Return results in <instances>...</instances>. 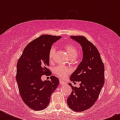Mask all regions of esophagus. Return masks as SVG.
<instances>
[{
	"label": "esophagus",
	"mask_w": 120,
	"mask_h": 120,
	"mask_svg": "<svg viewBox=\"0 0 120 120\" xmlns=\"http://www.w3.org/2000/svg\"><path fill=\"white\" fill-rule=\"evenodd\" d=\"M66 83L64 81H63L62 80H60V85H64V84H65Z\"/></svg>",
	"instance_id": "34e87169"
}]
</instances>
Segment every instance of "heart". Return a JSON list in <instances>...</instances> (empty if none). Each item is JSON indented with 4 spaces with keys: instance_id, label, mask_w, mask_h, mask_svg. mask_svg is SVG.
<instances>
[{
    "instance_id": "obj_1",
    "label": "heart",
    "mask_w": 120,
    "mask_h": 120,
    "mask_svg": "<svg viewBox=\"0 0 120 120\" xmlns=\"http://www.w3.org/2000/svg\"><path fill=\"white\" fill-rule=\"evenodd\" d=\"M67 52L71 58H74L77 57L79 55V51L77 50L75 46L71 44H66L65 45ZM55 49L53 47H52L50 49L49 53V60H52L54 56ZM54 72L58 75V77L61 78H65L67 76V75L70 73L69 68L65 66L58 65L54 68Z\"/></svg>"
}]
</instances>
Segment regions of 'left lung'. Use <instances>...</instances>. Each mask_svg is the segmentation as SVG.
<instances>
[{
	"instance_id": "1",
	"label": "left lung",
	"mask_w": 120,
	"mask_h": 120,
	"mask_svg": "<svg viewBox=\"0 0 120 120\" xmlns=\"http://www.w3.org/2000/svg\"><path fill=\"white\" fill-rule=\"evenodd\" d=\"M80 44L83 58L70 76L73 82H80V87L68 83L72 91L67 98L69 108L75 112H83L95 104L105 83V67L98 49L83 36H70Z\"/></svg>"
}]
</instances>
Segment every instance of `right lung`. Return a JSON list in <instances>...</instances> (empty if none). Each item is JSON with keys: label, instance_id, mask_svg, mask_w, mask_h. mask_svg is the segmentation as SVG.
<instances>
[{"label": "right lung", "instance_id": "add662e5", "mask_svg": "<svg viewBox=\"0 0 120 120\" xmlns=\"http://www.w3.org/2000/svg\"><path fill=\"white\" fill-rule=\"evenodd\" d=\"M61 37L42 35L25 47L18 60L16 80L20 95L25 105L35 111L47 108L51 95L59 84V80L55 76H51L50 81L43 82L41 77L52 74L47 68L49 51L53 43Z\"/></svg>", "mask_w": 120, "mask_h": 120}]
</instances>
